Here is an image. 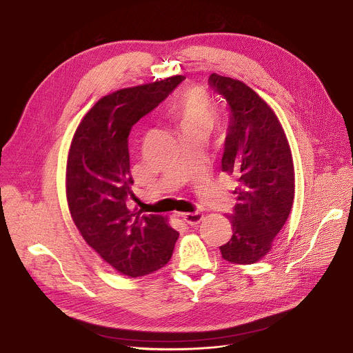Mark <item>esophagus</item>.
Segmentation results:
<instances>
[{"instance_id": "esophagus-1", "label": "esophagus", "mask_w": 353, "mask_h": 353, "mask_svg": "<svg viewBox=\"0 0 353 353\" xmlns=\"http://www.w3.org/2000/svg\"><path fill=\"white\" fill-rule=\"evenodd\" d=\"M180 216H181V219L185 223H188V225H191V227L197 225V223H200L203 221V218H204L203 212H199V211L197 212H184Z\"/></svg>"}]
</instances>
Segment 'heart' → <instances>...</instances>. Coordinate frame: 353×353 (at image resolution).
Returning a JSON list of instances; mask_svg holds the SVG:
<instances>
[{"label": "heart", "mask_w": 353, "mask_h": 353, "mask_svg": "<svg viewBox=\"0 0 353 353\" xmlns=\"http://www.w3.org/2000/svg\"><path fill=\"white\" fill-rule=\"evenodd\" d=\"M166 110L181 132L210 130L216 115L214 100L200 87H188L177 92Z\"/></svg>", "instance_id": "obj_1"}]
</instances>
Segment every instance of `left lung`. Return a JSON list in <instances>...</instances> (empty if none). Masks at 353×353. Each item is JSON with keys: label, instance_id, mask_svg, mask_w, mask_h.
<instances>
[{"label": "left lung", "instance_id": "obj_1", "mask_svg": "<svg viewBox=\"0 0 353 353\" xmlns=\"http://www.w3.org/2000/svg\"><path fill=\"white\" fill-rule=\"evenodd\" d=\"M210 84L231 107L222 172L235 176L236 204L228 216L232 236L219 246L238 265L259 262L270 252L294 201L290 145L272 107L236 79L212 73Z\"/></svg>", "mask_w": 353, "mask_h": 353}]
</instances>
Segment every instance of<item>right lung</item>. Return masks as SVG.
<instances>
[{"instance_id":"add662e5","label":"right lung","mask_w":353,"mask_h":353,"mask_svg":"<svg viewBox=\"0 0 353 353\" xmlns=\"http://www.w3.org/2000/svg\"><path fill=\"white\" fill-rule=\"evenodd\" d=\"M183 76L117 90L80 121L66 163V199L74 225L90 248L121 274L139 277L163 268L179 232L168 216L126 207L134 184L128 135Z\"/></svg>"}]
</instances>
